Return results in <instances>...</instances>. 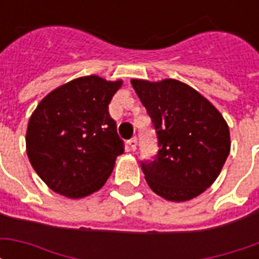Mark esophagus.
Returning <instances> with one entry per match:
<instances>
[{
	"instance_id": "34e87169",
	"label": "esophagus",
	"mask_w": 259,
	"mask_h": 259,
	"mask_svg": "<svg viewBox=\"0 0 259 259\" xmlns=\"http://www.w3.org/2000/svg\"><path fill=\"white\" fill-rule=\"evenodd\" d=\"M127 143H129L130 150H132V151H136V147H137V139H136V137H133V139H130Z\"/></svg>"
}]
</instances>
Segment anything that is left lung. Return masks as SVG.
<instances>
[{"label":"left lung","mask_w":259,"mask_h":259,"mask_svg":"<svg viewBox=\"0 0 259 259\" xmlns=\"http://www.w3.org/2000/svg\"><path fill=\"white\" fill-rule=\"evenodd\" d=\"M130 83L158 135L155 161L141 165L150 189L172 202L202 194L217 180L230 152V132L222 113L180 80L132 79Z\"/></svg>","instance_id":"1"}]
</instances>
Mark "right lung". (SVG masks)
Listing matches in <instances>:
<instances>
[{
    "label": "right lung",
    "mask_w": 259,
    "mask_h": 259,
    "mask_svg": "<svg viewBox=\"0 0 259 259\" xmlns=\"http://www.w3.org/2000/svg\"><path fill=\"white\" fill-rule=\"evenodd\" d=\"M123 80L81 76L38 102L26 130L31 166L57 194L84 198L105 185L123 154L108 105Z\"/></svg>",
    "instance_id": "add662e5"
}]
</instances>
